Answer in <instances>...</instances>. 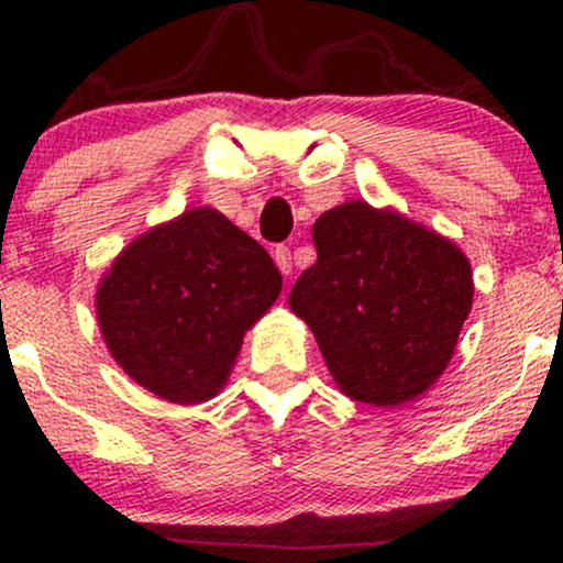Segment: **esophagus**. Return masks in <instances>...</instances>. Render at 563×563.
Returning <instances> with one entry per match:
<instances>
[{"mask_svg": "<svg viewBox=\"0 0 563 563\" xmlns=\"http://www.w3.org/2000/svg\"><path fill=\"white\" fill-rule=\"evenodd\" d=\"M273 256H275L277 269H280L283 275L294 273V262H290V249H286V245H277V249L273 251Z\"/></svg>", "mask_w": 563, "mask_h": 563, "instance_id": "esophagus-1", "label": "esophagus"}]
</instances>
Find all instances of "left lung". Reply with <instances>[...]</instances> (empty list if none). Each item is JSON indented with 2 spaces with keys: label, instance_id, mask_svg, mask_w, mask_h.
I'll return each instance as SVG.
<instances>
[{
  "label": "left lung",
  "instance_id": "left-lung-1",
  "mask_svg": "<svg viewBox=\"0 0 563 563\" xmlns=\"http://www.w3.org/2000/svg\"><path fill=\"white\" fill-rule=\"evenodd\" d=\"M312 241L318 262L288 303L312 328L335 386L376 407L429 391L474 301L468 256L437 230L367 200L320 214Z\"/></svg>",
  "mask_w": 563,
  "mask_h": 563
}]
</instances>
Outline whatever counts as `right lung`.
Instances as JSON below:
<instances>
[{"label": "right lung", "mask_w": 563, "mask_h": 563, "mask_svg": "<svg viewBox=\"0 0 563 563\" xmlns=\"http://www.w3.org/2000/svg\"><path fill=\"white\" fill-rule=\"evenodd\" d=\"M267 251L222 211L196 206L121 251L97 283L102 341L134 384L200 405L228 384L245 331L280 296Z\"/></svg>", "instance_id": "obj_1"}]
</instances>
